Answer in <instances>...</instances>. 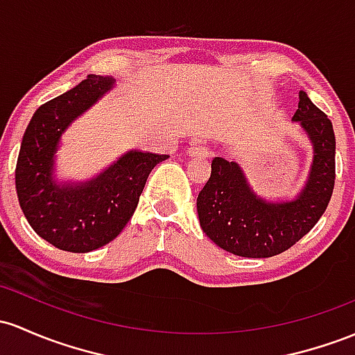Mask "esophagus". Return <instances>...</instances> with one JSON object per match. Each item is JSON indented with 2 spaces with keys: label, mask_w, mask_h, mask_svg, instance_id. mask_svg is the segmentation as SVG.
I'll list each match as a JSON object with an SVG mask.
<instances>
[{
  "label": "esophagus",
  "mask_w": 355,
  "mask_h": 355,
  "mask_svg": "<svg viewBox=\"0 0 355 355\" xmlns=\"http://www.w3.org/2000/svg\"><path fill=\"white\" fill-rule=\"evenodd\" d=\"M187 153H189L190 157L205 158V157H209V148L204 145H192L189 150H187Z\"/></svg>",
  "instance_id": "obj_1"
}]
</instances>
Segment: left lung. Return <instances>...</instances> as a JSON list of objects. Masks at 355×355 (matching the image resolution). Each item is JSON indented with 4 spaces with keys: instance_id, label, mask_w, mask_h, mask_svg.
<instances>
[{
    "instance_id": "left-lung-1",
    "label": "left lung",
    "mask_w": 355,
    "mask_h": 355,
    "mask_svg": "<svg viewBox=\"0 0 355 355\" xmlns=\"http://www.w3.org/2000/svg\"><path fill=\"white\" fill-rule=\"evenodd\" d=\"M295 123L313 146L309 178L293 200L268 202L252 192L236 162L216 157L197 197L202 231L217 246L243 258H271L311 231L329 205L336 184V135L325 112L300 91Z\"/></svg>"
}]
</instances>
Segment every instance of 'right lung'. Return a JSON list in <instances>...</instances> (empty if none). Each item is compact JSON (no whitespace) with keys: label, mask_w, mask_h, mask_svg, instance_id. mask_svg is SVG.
Here are the masks:
<instances>
[{"label":"right lung","mask_w":355,"mask_h":355,"mask_svg":"<svg viewBox=\"0 0 355 355\" xmlns=\"http://www.w3.org/2000/svg\"><path fill=\"white\" fill-rule=\"evenodd\" d=\"M112 84L111 77L87 76L42 104L23 135L15 170L19 207L33 231L62 251L89 252L118 237L133 217L148 175L168 158L133 150L89 182L58 184L53 178L62 133Z\"/></svg>","instance_id":"add662e5"}]
</instances>
